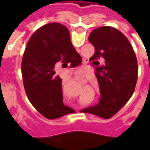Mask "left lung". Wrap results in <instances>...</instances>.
<instances>
[{"label":"left lung","mask_w":150,"mask_h":150,"mask_svg":"<svg viewBox=\"0 0 150 150\" xmlns=\"http://www.w3.org/2000/svg\"><path fill=\"white\" fill-rule=\"evenodd\" d=\"M88 41L95 48L89 61L96 66L101 98L97 105L84 108L82 112L109 118L123 108L134 93L138 78L136 55L127 38L112 26H101L93 30ZM99 58L105 60L103 66H99Z\"/></svg>","instance_id":"left-lung-1"}]
</instances>
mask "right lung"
<instances>
[{"instance_id":"add662e5","label":"right lung","mask_w":150,"mask_h":150,"mask_svg":"<svg viewBox=\"0 0 150 150\" xmlns=\"http://www.w3.org/2000/svg\"><path fill=\"white\" fill-rule=\"evenodd\" d=\"M80 55L72 46L70 33L60 23L46 24L33 33L22 57L21 72L26 96L45 118L55 119L75 112L64 105L62 79L55 75L56 65H80Z\"/></svg>"}]
</instances>
